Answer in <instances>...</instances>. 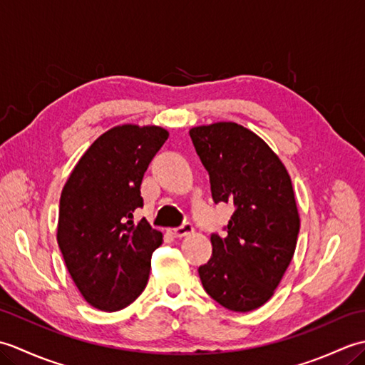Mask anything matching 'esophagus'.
<instances>
[{"label":"esophagus","mask_w":365,"mask_h":365,"mask_svg":"<svg viewBox=\"0 0 365 365\" xmlns=\"http://www.w3.org/2000/svg\"><path fill=\"white\" fill-rule=\"evenodd\" d=\"M192 230H195V227H192L190 222H185L183 226L177 227V229H169L168 232L173 237H175V238H182V237H187V235L192 234Z\"/></svg>","instance_id":"1"}]
</instances>
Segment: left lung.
<instances>
[{"mask_svg": "<svg viewBox=\"0 0 365 365\" xmlns=\"http://www.w3.org/2000/svg\"><path fill=\"white\" fill-rule=\"evenodd\" d=\"M210 177L215 204L234 205L226 237L212 234L199 267L205 292L222 307L250 312L273 297L297 247L299 215L290 175L268 144L235 122L190 130Z\"/></svg>", "mask_w": 365, "mask_h": 365, "instance_id": "obj_1", "label": "left lung"}]
</instances>
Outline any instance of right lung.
I'll list each match as a JSON object with an SVG mask.
<instances>
[{
    "label": "right lung",
    "instance_id": "1",
    "mask_svg": "<svg viewBox=\"0 0 365 365\" xmlns=\"http://www.w3.org/2000/svg\"><path fill=\"white\" fill-rule=\"evenodd\" d=\"M168 136L155 125L108 130L76 163L61 192L59 250L83 298L100 311L127 307L149 281L163 234L131 218L144 205V173Z\"/></svg>",
    "mask_w": 365,
    "mask_h": 365
}]
</instances>
